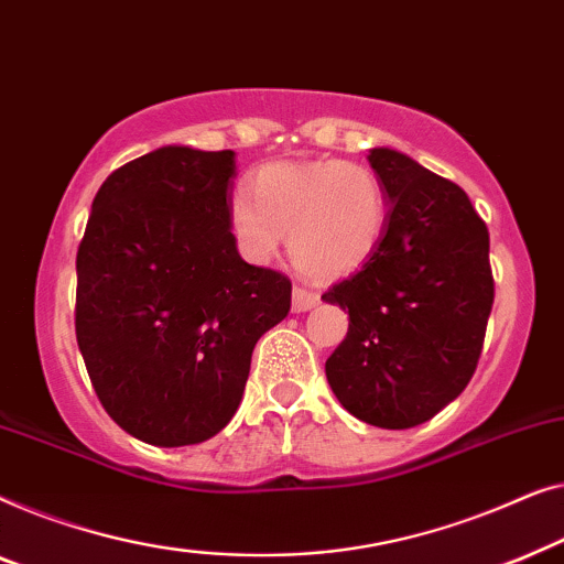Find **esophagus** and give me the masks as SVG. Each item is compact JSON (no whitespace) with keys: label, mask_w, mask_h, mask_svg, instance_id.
<instances>
[{"label":"esophagus","mask_w":564,"mask_h":564,"mask_svg":"<svg viewBox=\"0 0 564 564\" xmlns=\"http://www.w3.org/2000/svg\"><path fill=\"white\" fill-rule=\"evenodd\" d=\"M316 304H319V296H316V293L301 289V285L293 289V312H308V308H314Z\"/></svg>","instance_id":"esophagus-1"}]
</instances>
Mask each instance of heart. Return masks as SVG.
I'll return each instance as SVG.
<instances>
[{"instance_id": "b5f03b06", "label": "heart", "mask_w": 564, "mask_h": 564, "mask_svg": "<svg viewBox=\"0 0 564 564\" xmlns=\"http://www.w3.org/2000/svg\"><path fill=\"white\" fill-rule=\"evenodd\" d=\"M229 227L252 263L271 260L289 235L301 273L339 279L376 252L386 232V194L360 163H271L250 178V196L229 202Z\"/></svg>"}]
</instances>
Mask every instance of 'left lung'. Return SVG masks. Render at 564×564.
<instances>
[{
    "instance_id": "1",
    "label": "left lung",
    "mask_w": 564,
    "mask_h": 564,
    "mask_svg": "<svg viewBox=\"0 0 564 564\" xmlns=\"http://www.w3.org/2000/svg\"><path fill=\"white\" fill-rule=\"evenodd\" d=\"M386 232L358 273L324 293L350 314L329 355L339 403L380 430H411L470 383L494 306L486 221L452 181L391 148H372Z\"/></svg>"
}]
</instances>
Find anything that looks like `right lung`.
I'll return each mask as SVG.
<instances>
[{
  "label": "right lung",
  "mask_w": 564,
  "mask_h": 564,
  "mask_svg": "<svg viewBox=\"0 0 564 564\" xmlns=\"http://www.w3.org/2000/svg\"><path fill=\"white\" fill-rule=\"evenodd\" d=\"M232 176V150L134 158L94 196L76 252V339L94 391L155 447L225 430L256 343L291 308V281L237 252Z\"/></svg>",
  "instance_id": "1"
}]
</instances>
